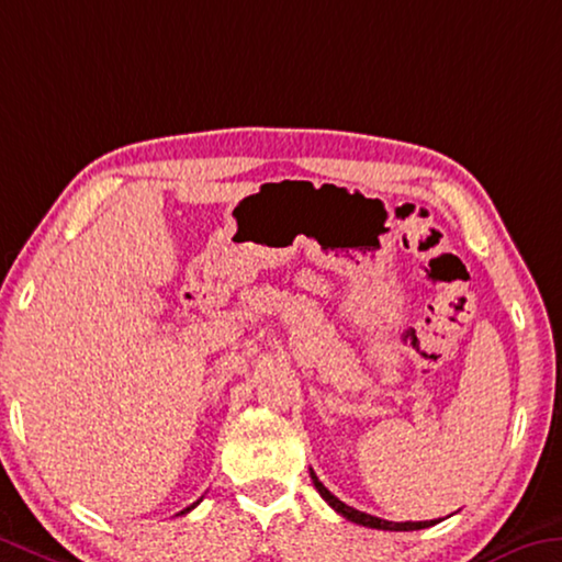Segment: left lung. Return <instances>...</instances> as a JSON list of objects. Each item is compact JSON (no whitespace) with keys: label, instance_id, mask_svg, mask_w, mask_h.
<instances>
[{"label":"left lung","instance_id":"obj_1","mask_svg":"<svg viewBox=\"0 0 562 562\" xmlns=\"http://www.w3.org/2000/svg\"><path fill=\"white\" fill-rule=\"evenodd\" d=\"M310 477H313V485L317 487V493L325 497V503L333 507V510H337L342 515V518H347V520H352V522H358V525H364V528H375V530H423V528H430V525H435L438 520H420V522H413V520H407V522H393V520H382V518H375V515H368V513H362V510H355V507H350V505H345L342 501H337V497L329 493V490L319 483L317 480V475L313 473V470H310Z\"/></svg>","mask_w":562,"mask_h":562}]
</instances>
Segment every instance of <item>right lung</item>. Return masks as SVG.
<instances>
[{
  "instance_id": "right-lung-1",
  "label": "right lung",
  "mask_w": 562,
  "mask_h": 562,
  "mask_svg": "<svg viewBox=\"0 0 562 562\" xmlns=\"http://www.w3.org/2000/svg\"><path fill=\"white\" fill-rule=\"evenodd\" d=\"M198 503H200V501H198ZM198 503H192V505H190V507H184V510H182V513H180V515H184V513H190V510H192V507H194V505H198Z\"/></svg>"
}]
</instances>
